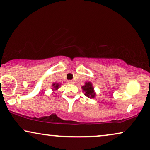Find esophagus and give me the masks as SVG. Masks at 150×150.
<instances>
[{
	"mask_svg": "<svg viewBox=\"0 0 150 150\" xmlns=\"http://www.w3.org/2000/svg\"><path fill=\"white\" fill-rule=\"evenodd\" d=\"M67 83H69V84H73L75 83V82L72 81V80H69V81H67Z\"/></svg>",
	"mask_w": 150,
	"mask_h": 150,
	"instance_id": "obj_1",
	"label": "esophagus"
}]
</instances>
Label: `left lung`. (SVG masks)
Returning <instances> with one entry per match:
<instances>
[{"label": "left lung", "instance_id": "obj_1", "mask_svg": "<svg viewBox=\"0 0 150 150\" xmlns=\"http://www.w3.org/2000/svg\"><path fill=\"white\" fill-rule=\"evenodd\" d=\"M82 90L84 92V94L90 98H94L96 96V93L94 92V87L90 81L86 82L85 85L81 87Z\"/></svg>", "mask_w": 150, "mask_h": 150}]
</instances>
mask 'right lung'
<instances>
[{"instance_id":"add662e5","label":"right lung","mask_w":150,"mask_h":150,"mask_svg":"<svg viewBox=\"0 0 150 150\" xmlns=\"http://www.w3.org/2000/svg\"><path fill=\"white\" fill-rule=\"evenodd\" d=\"M60 86H61V84L59 83H57V82H55V83H52V89L54 91H54H57V90H58V88L60 87Z\"/></svg>"}]
</instances>
